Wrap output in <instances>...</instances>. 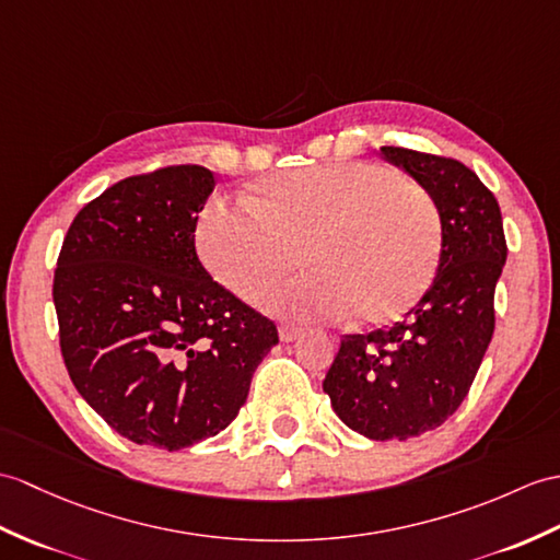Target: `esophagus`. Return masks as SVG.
Listing matches in <instances>:
<instances>
[{"mask_svg": "<svg viewBox=\"0 0 560 560\" xmlns=\"http://www.w3.org/2000/svg\"><path fill=\"white\" fill-rule=\"evenodd\" d=\"M303 334H305V329L293 327V324H281V327H279V336H281V341H285V343L301 339Z\"/></svg>", "mask_w": 560, "mask_h": 560, "instance_id": "esophagus-1", "label": "esophagus"}]
</instances>
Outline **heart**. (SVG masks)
Listing matches in <instances>:
<instances>
[{"mask_svg": "<svg viewBox=\"0 0 560 560\" xmlns=\"http://www.w3.org/2000/svg\"><path fill=\"white\" fill-rule=\"evenodd\" d=\"M195 241L205 267L231 293L255 303L301 262L312 269L267 295L293 317L384 324L432 285L444 226L429 190L374 162L291 168L265 180L250 202L214 198Z\"/></svg>", "mask_w": 560, "mask_h": 560, "instance_id": "1", "label": "heart"}]
</instances>
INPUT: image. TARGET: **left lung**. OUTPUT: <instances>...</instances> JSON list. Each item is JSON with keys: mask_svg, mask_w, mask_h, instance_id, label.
<instances>
[{"mask_svg": "<svg viewBox=\"0 0 560 560\" xmlns=\"http://www.w3.org/2000/svg\"><path fill=\"white\" fill-rule=\"evenodd\" d=\"M432 195L444 226L436 277L406 317L348 334L324 376V394L353 432L415 439L460 408L493 336V291L509 255L493 192L463 162L382 148Z\"/></svg>", "mask_w": 560, "mask_h": 560, "instance_id": "8db88e82", "label": "left lung"}]
</instances>
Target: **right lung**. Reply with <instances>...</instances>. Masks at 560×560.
I'll return each instance as SVG.
<instances>
[{
  "label": "right lung",
  "mask_w": 560,
  "mask_h": 560,
  "mask_svg": "<svg viewBox=\"0 0 560 560\" xmlns=\"http://www.w3.org/2000/svg\"><path fill=\"white\" fill-rule=\"evenodd\" d=\"M214 174L174 164L128 176L75 214L55 269L63 365L88 406L133 444L180 451L226 429L277 324L210 277L195 226Z\"/></svg>",
  "instance_id": "right-lung-1"
}]
</instances>
